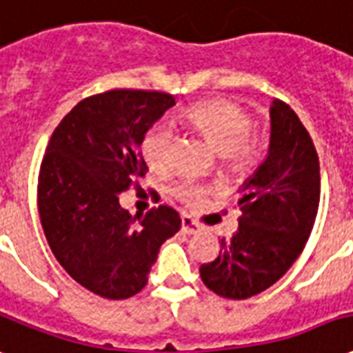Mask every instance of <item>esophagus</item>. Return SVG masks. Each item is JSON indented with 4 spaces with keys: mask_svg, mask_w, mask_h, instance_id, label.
I'll use <instances>...</instances> for the list:
<instances>
[{
    "mask_svg": "<svg viewBox=\"0 0 353 353\" xmlns=\"http://www.w3.org/2000/svg\"><path fill=\"white\" fill-rule=\"evenodd\" d=\"M181 232L183 234H187V236H192V234H196V232H200V226H198L190 216H183L181 219Z\"/></svg>",
    "mask_w": 353,
    "mask_h": 353,
    "instance_id": "34e87169",
    "label": "esophagus"
}]
</instances>
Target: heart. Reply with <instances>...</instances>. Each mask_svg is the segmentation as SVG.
Returning a JSON list of instances; mask_svg holds the SVG:
<instances>
[{
    "label": "heart",
    "instance_id": "obj_1",
    "mask_svg": "<svg viewBox=\"0 0 353 353\" xmlns=\"http://www.w3.org/2000/svg\"><path fill=\"white\" fill-rule=\"evenodd\" d=\"M194 129L208 138L219 155L228 159L234 168H247L260 153L258 138L252 134L254 121L245 108L232 101H203L190 106L187 114ZM172 142L174 134L166 123L151 125L142 138V155L151 170L164 172L172 166ZM211 192L210 187L185 179L176 185L174 194L187 205H202Z\"/></svg>",
    "mask_w": 353,
    "mask_h": 353
}]
</instances>
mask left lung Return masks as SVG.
<instances>
[{"mask_svg":"<svg viewBox=\"0 0 353 353\" xmlns=\"http://www.w3.org/2000/svg\"><path fill=\"white\" fill-rule=\"evenodd\" d=\"M320 203V163L312 138L288 104L271 106L270 151L243 183L239 228L202 263L200 276L216 296L247 299L268 290L305 249Z\"/></svg>","mask_w":353,"mask_h":353,"instance_id":"obj_1","label":"left lung"}]
</instances>
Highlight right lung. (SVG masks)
<instances>
[{
  "label": "right lung",
  "instance_id": "right-lung-1",
  "mask_svg": "<svg viewBox=\"0 0 353 353\" xmlns=\"http://www.w3.org/2000/svg\"><path fill=\"white\" fill-rule=\"evenodd\" d=\"M176 99L112 90L88 97L57 125L41 163L37 205L61 268L83 288L127 299L148 284L159 249L181 228L170 205L132 216L119 194L145 176L142 138Z\"/></svg>",
  "mask_w": 353,
  "mask_h": 353
}]
</instances>
